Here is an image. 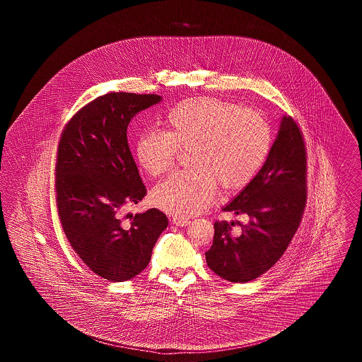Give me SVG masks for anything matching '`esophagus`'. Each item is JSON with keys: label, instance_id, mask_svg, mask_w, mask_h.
Masks as SVG:
<instances>
[{"label": "esophagus", "instance_id": "esophagus-1", "mask_svg": "<svg viewBox=\"0 0 362 362\" xmlns=\"http://www.w3.org/2000/svg\"><path fill=\"white\" fill-rule=\"evenodd\" d=\"M173 223L177 226H187L189 224V220L186 217H173Z\"/></svg>", "mask_w": 362, "mask_h": 362}]
</instances>
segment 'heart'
Instances as JSON below:
<instances>
[{
  "instance_id": "1",
  "label": "heart",
  "mask_w": 362,
  "mask_h": 362,
  "mask_svg": "<svg viewBox=\"0 0 362 362\" xmlns=\"http://www.w3.org/2000/svg\"><path fill=\"white\" fill-rule=\"evenodd\" d=\"M165 132H142L136 158L151 176L173 168L180 149H189L186 171L171 175L152 189L151 199L171 214L201 213L216 198L217 186H247L264 164L272 130L255 111L216 98H194L176 104L165 119Z\"/></svg>"
}]
</instances>
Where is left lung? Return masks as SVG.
Instances as JSON below:
<instances>
[{"label":"left lung","mask_w":362,"mask_h":362,"mask_svg":"<svg viewBox=\"0 0 362 362\" xmlns=\"http://www.w3.org/2000/svg\"><path fill=\"white\" fill-rule=\"evenodd\" d=\"M307 202V155L297 123L282 117L276 141L257 176L223 207L248 217L239 236L214 223L207 266L229 282L244 284L272 269L286 251Z\"/></svg>","instance_id":"1"}]
</instances>
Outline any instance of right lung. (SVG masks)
<instances>
[{
    "label": "right lung",
    "instance_id": "obj_1",
    "mask_svg": "<svg viewBox=\"0 0 362 362\" xmlns=\"http://www.w3.org/2000/svg\"><path fill=\"white\" fill-rule=\"evenodd\" d=\"M160 102L158 95L99 96L68 122L59 141L55 191L62 229L86 266L111 282L138 276L168 226L157 209L122 216L146 195L127 126L139 111Z\"/></svg>",
    "mask_w": 362,
    "mask_h": 362
}]
</instances>
